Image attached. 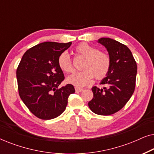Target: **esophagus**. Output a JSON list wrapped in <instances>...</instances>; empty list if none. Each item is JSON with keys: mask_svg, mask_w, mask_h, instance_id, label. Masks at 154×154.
<instances>
[{"mask_svg": "<svg viewBox=\"0 0 154 154\" xmlns=\"http://www.w3.org/2000/svg\"><path fill=\"white\" fill-rule=\"evenodd\" d=\"M75 92H82L83 90V88H78V87H75Z\"/></svg>", "mask_w": 154, "mask_h": 154, "instance_id": "34e87169", "label": "esophagus"}]
</instances>
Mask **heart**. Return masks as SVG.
<instances>
[{"label":"heart","instance_id":"obj_1","mask_svg":"<svg viewBox=\"0 0 154 154\" xmlns=\"http://www.w3.org/2000/svg\"><path fill=\"white\" fill-rule=\"evenodd\" d=\"M75 53L85 57L82 68L79 71L67 78L68 83L75 86H83L89 83L95 76L96 79H102L109 73L111 67V58L106 52L100 51L96 48L86 43H81L74 49ZM58 64L65 73H73L74 67L69 54L62 52L59 56Z\"/></svg>","mask_w":154,"mask_h":154}]
</instances>
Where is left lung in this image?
Instances as JSON below:
<instances>
[{"instance_id":"8db88e82","label":"left lung","mask_w":154,"mask_h":154,"mask_svg":"<svg viewBox=\"0 0 154 154\" xmlns=\"http://www.w3.org/2000/svg\"><path fill=\"white\" fill-rule=\"evenodd\" d=\"M98 43L106 48L111 58V67L106 77L100 83L104 87L101 89L92 87L94 97L88 106L96 114L109 116L121 110L132 97L137 67L126 45L109 38H101Z\"/></svg>"}]
</instances>
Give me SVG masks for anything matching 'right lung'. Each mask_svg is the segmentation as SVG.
<instances>
[{"instance_id": "add662e5", "label": "right lung", "mask_w": 154, "mask_h": 154, "mask_svg": "<svg viewBox=\"0 0 154 154\" xmlns=\"http://www.w3.org/2000/svg\"><path fill=\"white\" fill-rule=\"evenodd\" d=\"M71 42H44L25 52L17 69L19 94L33 115L43 120L59 116L66 109L68 97L74 93L71 84L58 86L64 75L58 58Z\"/></svg>"}]
</instances>
